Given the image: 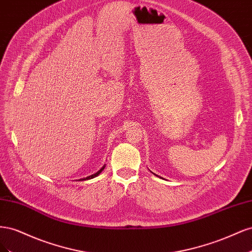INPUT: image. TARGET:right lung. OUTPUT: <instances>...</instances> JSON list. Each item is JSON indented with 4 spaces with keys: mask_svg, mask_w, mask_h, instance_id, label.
<instances>
[{
    "mask_svg": "<svg viewBox=\"0 0 252 252\" xmlns=\"http://www.w3.org/2000/svg\"><path fill=\"white\" fill-rule=\"evenodd\" d=\"M104 168H105V166H103L102 167V168L100 169V170H98L97 172H95V173H94V174H91V175H89V177H87V178H85V179H80L79 181H84V180H90V179H94V178H95V177H97V175L98 174H100L103 170H104Z\"/></svg>",
    "mask_w": 252,
    "mask_h": 252,
    "instance_id": "1",
    "label": "right lung"
}]
</instances>
